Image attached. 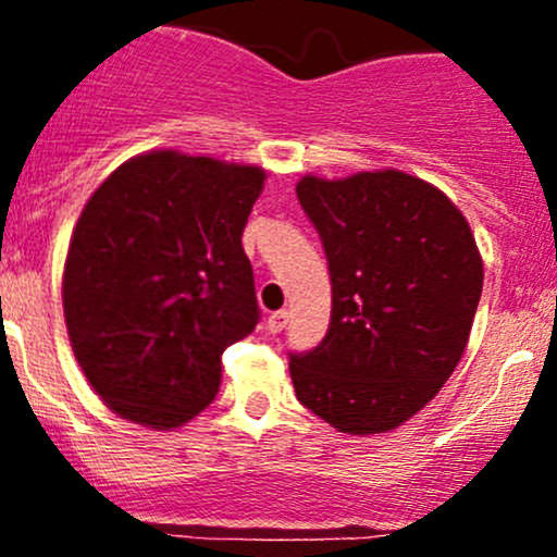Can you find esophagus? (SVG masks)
I'll return each mask as SVG.
<instances>
[{
	"mask_svg": "<svg viewBox=\"0 0 557 557\" xmlns=\"http://www.w3.org/2000/svg\"><path fill=\"white\" fill-rule=\"evenodd\" d=\"M285 324H287V311L285 309L274 311V314H270V319H267V330L274 332V335H277V332H283Z\"/></svg>",
	"mask_w": 557,
	"mask_h": 557,
	"instance_id": "34e87169",
	"label": "esophagus"
}]
</instances>
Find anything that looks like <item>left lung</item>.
I'll return each mask as SVG.
<instances>
[{"label": "left lung", "instance_id": "obj_1", "mask_svg": "<svg viewBox=\"0 0 557 557\" xmlns=\"http://www.w3.org/2000/svg\"><path fill=\"white\" fill-rule=\"evenodd\" d=\"M296 194L332 283L327 335L290 354L298 400L337 432L395 430L440 393L469 343L484 280L469 222L400 170L306 175Z\"/></svg>", "mask_w": 557, "mask_h": 557}]
</instances>
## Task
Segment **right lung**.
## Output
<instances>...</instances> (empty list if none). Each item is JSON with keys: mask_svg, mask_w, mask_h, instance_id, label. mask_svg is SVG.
Here are the masks:
<instances>
[{"mask_svg": "<svg viewBox=\"0 0 557 557\" xmlns=\"http://www.w3.org/2000/svg\"><path fill=\"white\" fill-rule=\"evenodd\" d=\"M264 170L149 151L83 207L62 306L83 374L117 417L190 421L220 389L222 354L259 322L243 227Z\"/></svg>", "mask_w": 557, "mask_h": 557, "instance_id": "obj_1", "label": "right lung"}]
</instances>
